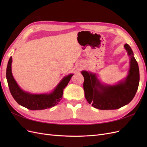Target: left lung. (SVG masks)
I'll list each match as a JSON object with an SVG mask.
<instances>
[{
    "mask_svg": "<svg viewBox=\"0 0 147 147\" xmlns=\"http://www.w3.org/2000/svg\"><path fill=\"white\" fill-rule=\"evenodd\" d=\"M130 57L127 77L115 84L102 83L96 74L81 72L84 77L83 89L88 102L99 110H115L128 104L134 98L139 87L140 75L137 62L128 44L124 45Z\"/></svg>",
    "mask_w": 147,
    "mask_h": 147,
    "instance_id": "8db88e82",
    "label": "left lung"
}]
</instances>
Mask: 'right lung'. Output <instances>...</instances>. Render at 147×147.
<instances>
[{"mask_svg": "<svg viewBox=\"0 0 147 147\" xmlns=\"http://www.w3.org/2000/svg\"><path fill=\"white\" fill-rule=\"evenodd\" d=\"M12 57L8 62L6 77L11 94L20 105L31 110H44L56 105L62 99L63 90L67 85L74 74L64 77L50 93L32 94L24 91L19 86L13 77L11 72Z\"/></svg>", "mask_w": 147, "mask_h": 147, "instance_id": "1", "label": "right lung"}]
</instances>
